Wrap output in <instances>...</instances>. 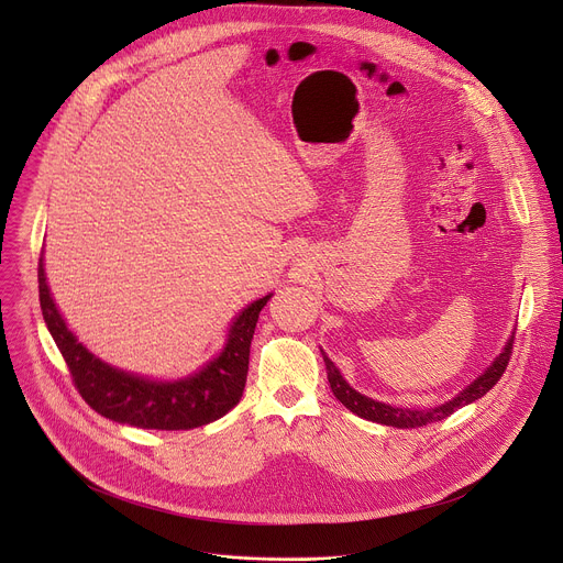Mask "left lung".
<instances>
[{"label":"left lung","mask_w":563,"mask_h":563,"mask_svg":"<svg viewBox=\"0 0 563 563\" xmlns=\"http://www.w3.org/2000/svg\"><path fill=\"white\" fill-rule=\"evenodd\" d=\"M512 343H515V336L508 341V345L504 347V352L499 354V358L486 369V374H481L472 385H467L456 398L448 400V404L439 406V408H430V410H410V408H391L387 404H378V400H372L363 394H358L356 389H352L347 385V380L341 376V372L336 369V365L325 356L323 352V358H325V367H328V380H330V387L334 391V396L341 400V404L352 410L354 415H358L361 419H367V421H374V423H383V426H391V428H404V430H410V428H423V426H430V423H437V421H443L448 419L450 415H454L459 408L472 404V400L486 396L495 385L497 380L504 376L508 363H510V356H512Z\"/></svg>","instance_id":"left-lung-1"}]
</instances>
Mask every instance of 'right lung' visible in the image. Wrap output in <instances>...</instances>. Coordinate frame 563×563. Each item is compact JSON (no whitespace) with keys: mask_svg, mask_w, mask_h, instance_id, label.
I'll list each match as a JSON object with an SVG mask.
<instances>
[{"mask_svg":"<svg viewBox=\"0 0 563 563\" xmlns=\"http://www.w3.org/2000/svg\"><path fill=\"white\" fill-rule=\"evenodd\" d=\"M37 283L46 328L68 365L75 389L98 415L144 430H191L224 417L238 406L247 383L250 345L258 313L272 294L252 302L235 318L227 347L207 367L176 383H153L113 369L77 343L51 298L42 261Z\"/></svg>","mask_w":563,"mask_h":563,"instance_id":"right-lung-1","label":"right lung"}]
</instances>
